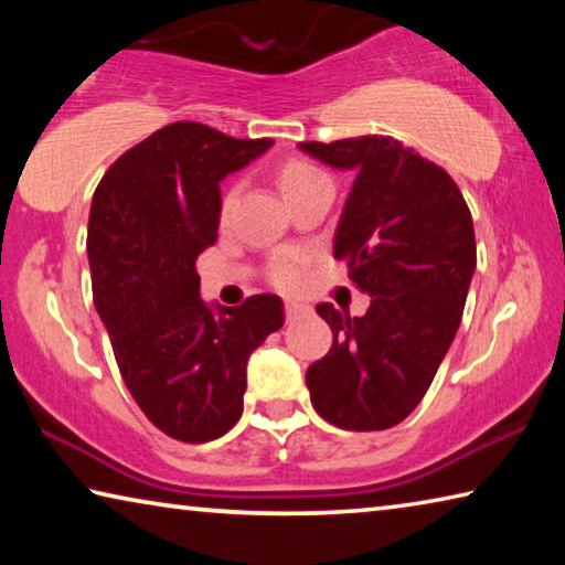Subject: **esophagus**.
<instances>
[{
  "instance_id": "esophagus-1",
  "label": "esophagus",
  "mask_w": 565,
  "mask_h": 565,
  "mask_svg": "<svg viewBox=\"0 0 565 565\" xmlns=\"http://www.w3.org/2000/svg\"><path fill=\"white\" fill-rule=\"evenodd\" d=\"M286 319H299V317H303V313H309V306H303V303H299V301H286Z\"/></svg>"
}]
</instances>
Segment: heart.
<instances>
[{"label":"heart","mask_w":565,"mask_h":565,"mask_svg":"<svg viewBox=\"0 0 565 565\" xmlns=\"http://www.w3.org/2000/svg\"><path fill=\"white\" fill-rule=\"evenodd\" d=\"M319 177H323V174L317 167L309 164V161L289 159V161H284L279 171H276V184H279L284 199H289V196L296 194V191L303 189L306 184H311V181L319 179ZM234 202H236V186L226 191V196L222 202V214L224 216L232 212ZM301 271H303V256L299 252H279L274 256L271 279H274V284H279L281 289H291V286L299 284Z\"/></svg>","instance_id":"obj_1"}]
</instances>
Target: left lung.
Here are the masks:
<instances>
[{
    "instance_id": "1",
    "label": "left lung",
    "mask_w": 565,
    "mask_h": 565,
    "mask_svg": "<svg viewBox=\"0 0 565 565\" xmlns=\"http://www.w3.org/2000/svg\"><path fill=\"white\" fill-rule=\"evenodd\" d=\"M299 149L353 174L333 256L371 296L363 317L317 306L333 343L306 386L329 424L384 431L420 404L456 337L476 271L473 218L456 181L394 137Z\"/></svg>"
}]
</instances>
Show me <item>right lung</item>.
Instances as JSON below:
<instances>
[{
    "label": "right lung",
    "instance_id": "right-lung-1",
    "mask_svg": "<svg viewBox=\"0 0 565 565\" xmlns=\"http://www.w3.org/2000/svg\"><path fill=\"white\" fill-rule=\"evenodd\" d=\"M271 145L177 121L121 154L94 191V306L129 394L177 441H214L242 418L248 356L284 327L279 296L206 303L196 274L216 242L218 184Z\"/></svg>",
    "mask_w": 565,
    "mask_h": 565
}]
</instances>
